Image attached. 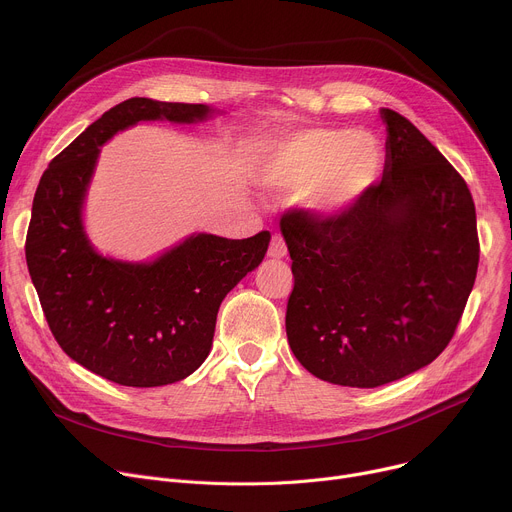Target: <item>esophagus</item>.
<instances>
[{
	"mask_svg": "<svg viewBox=\"0 0 512 512\" xmlns=\"http://www.w3.org/2000/svg\"><path fill=\"white\" fill-rule=\"evenodd\" d=\"M269 257H273V259H281V257H285L287 255V245H285V241L281 239V235H273L271 237V243H269Z\"/></svg>",
	"mask_w": 512,
	"mask_h": 512,
	"instance_id": "34e87169",
	"label": "esophagus"
}]
</instances>
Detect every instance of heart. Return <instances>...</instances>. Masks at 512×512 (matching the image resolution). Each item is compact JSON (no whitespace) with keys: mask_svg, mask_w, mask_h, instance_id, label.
<instances>
[{"mask_svg":"<svg viewBox=\"0 0 512 512\" xmlns=\"http://www.w3.org/2000/svg\"><path fill=\"white\" fill-rule=\"evenodd\" d=\"M383 150L375 135L350 129H304L277 139L259 166V182L275 192L307 190L320 214L352 208L377 182Z\"/></svg>","mask_w":512,"mask_h":512,"instance_id":"b5f03b06","label":"heart"}]
</instances>
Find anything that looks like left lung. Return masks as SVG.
<instances>
[{"label":"left lung","instance_id":"left-lung-1","mask_svg":"<svg viewBox=\"0 0 512 512\" xmlns=\"http://www.w3.org/2000/svg\"><path fill=\"white\" fill-rule=\"evenodd\" d=\"M387 123L383 180L352 208L281 218L294 273L285 332L314 377L373 389L442 354L478 271L468 184L403 115Z\"/></svg>","mask_w":512,"mask_h":512}]
</instances>
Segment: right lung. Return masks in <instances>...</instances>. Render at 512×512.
Instances as JSON below:
<instances>
[{"mask_svg": "<svg viewBox=\"0 0 512 512\" xmlns=\"http://www.w3.org/2000/svg\"><path fill=\"white\" fill-rule=\"evenodd\" d=\"M206 105L127 99L105 111L42 174L26 237V261L60 348L123 387H162L192 375L210 352L216 314L269 247L198 233L150 263L99 255L83 227V202L101 145L139 121H204Z\"/></svg>", "mask_w": 512, "mask_h": 512, "instance_id": "add662e5", "label": "right lung"}]
</instances>
